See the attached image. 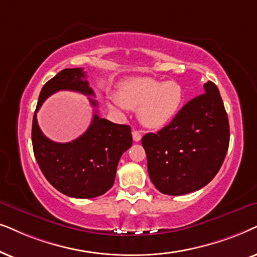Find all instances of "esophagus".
Here are the masks:
<instances>
[{
    "label": "esophagus",
    "instance_id": "obj_1",
    "mask_svg": "<svg viewBox=\"0 0 257 257\" xmlns=\"http://www.w3.org/2000/svg\"><path fill=\"white\" fill-rule=\"evenodd\" d=\"M132 134H133V140H134L135 142H140V141H141V139H142L141 133L138 132V131H133Z\"/></svg>",
    "mask_w": 257,
    "mask_h": 257
}]
</instances>
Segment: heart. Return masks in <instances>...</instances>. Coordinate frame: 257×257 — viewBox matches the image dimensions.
<instances>
[{
    "label": "heart",
    "mask_w": 257,
    "mask_h": 257,
    "mask_svg": "<svg viewBox=\"0 0 257 257\" xmlns=\"http://www.w3.org/2000/svg\"><path fill=\"white\" fill-rule=\"evenodd\" d=\"M117 100L123 107L138 110L143 125L156 129L175 117L182 105L183 90L175 81L129 78L118 85Z\"/></svg>",
    "instance_id": "1"
}]
</instances>
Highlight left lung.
<instances>
[{
    "label": "left lung",
    "mask_w": 257,
    "mask_h": 257,
    "mask_svg": "<svg viewBox=\"0 0 257 257\" xmlns=\"http://www.w3.org/2000/svg\"><path fill=\"white\" fill-rule=\"evenodd\" d=\"M187 102L164 128L142 138L150 180L162 194L184 195L207 186L229 147V122L216 84Z\"/></svg>",
    "instance_id": "1"
}]
</instances>
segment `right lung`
<instances>
[{
  "label": "right lung",
  "mask_w": 257,
  "mask_h": 257,
  "mask_svg": "<svg viewBox=\"0 0 257 257\" xmlns=\"http://www.w3.org/2000/svg\"><path fill=\"white\" fill-rule=\"evenodd\" d=\"M71 90L94 96L82 68L63 69L47 82L41 90L34 114L32 141L34 155L41 172L61 193L75 198H91L110 189L122 154L132 147V129L101 118L95 110L87 132L71 142L57 143L43 135L36 112L50 95ZM93 107L97 102L89 97Z\"/></svg>",
  "instance_id": "obj_1"
}]
</instances>
